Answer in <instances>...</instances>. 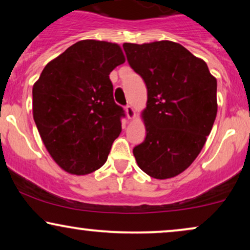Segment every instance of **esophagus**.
Listing matches in <instances>:
<instances>
[{
    "label": "esophagus",
    "mask_w": 250,
    "mask_h": 250,
    "mask_svg": "<svg viewBox=\"0 0 250 250\" xmlns=\"http://www.w3.org/2000/svg\"><path fill=\"white\" fill-rule=\"evenodd\" d=\"M125 111H126V116H127L128 119H132L135 116V111H134V109H133L132 105H129V104L126 105Z\"/></svg>",
    "instance_id": "esophagus-1"
}]
</instances>
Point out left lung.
Returning <instances> with one entry per match:
<instances>
[{
	"label": "left lung",
	"instance_id": "8db88e82",
	"mask_svg": "<svg viewBox=\"0 0 250 250\" xmlns=\"http://www.w3.org/2000/svg\"><path fill=\"white\" fill-rule=\"evenodd\" d=\"M132 69L148 91L143 111L146 136L133 153L143 172L155 179L186 170L209 135L217 114V82L206 62L179 43H124Z\"/></svg>",
	"mask_w": 250,
	"mask_h": 250
}]
</instances>
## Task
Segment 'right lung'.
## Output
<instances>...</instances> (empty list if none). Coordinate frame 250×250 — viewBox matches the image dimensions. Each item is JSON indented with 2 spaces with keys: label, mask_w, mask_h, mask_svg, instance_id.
<instances>
[{
  "label": "right lung",
  "mask_w": 250,
  "mask_h": 250,
  "mask_svg": "<svg viewBox=\"0 0 250 250\" xmlns=\"http://www.w3.org/2000/svg\"><path fill=\"white\" fill-rule=\"evenodd\" d=\"M124 62L118 44L80 41L50 61L34 84V121L66 172L85 175L107 162L125 116L114 100L109 74Z\"/></svg>",
  "instance_id": "1"
}]
</instances>
